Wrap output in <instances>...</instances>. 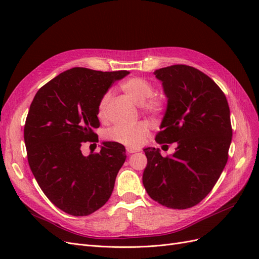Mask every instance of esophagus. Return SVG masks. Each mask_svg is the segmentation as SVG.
I'll return each instance as SVG.
<instances>
[{"label": "esophagus", "instance_id": "obj_1", "mask_svg": "<svg viewBox=\"0 0 259 259\" xmlns=\"http://www.w3.org/2000/svg\"><path fill=\"white\" fill-rule=\"evenodd\" d=\"M126 151L128 152V153H135V152H137V151H139L137 148H132V147H126Z\"/></svg>", "mask_w": 259, "mask_h": 259}]
</instances>
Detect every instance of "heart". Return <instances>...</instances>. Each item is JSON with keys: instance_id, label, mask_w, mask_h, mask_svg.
<instances>
[{"instance_id": "heart-1", "label": "heart", "mask_w": 259, "mask_h": 259, "mask_svg": "<svg viewBox=\"0 0 259 259\" xmlns=\"http://www.w3.org/2000/svg\"><path fill=\"white\" fill-rule=\"evenodd\" d=\"M121 88L136 104L140 105L145 112L158 114L163 111L164 105H165L164 99L160 96H151L153 85L144 77H130L121 84ZM109 99H110V93L108 92L99 101L97 114L101 120L106 117V109ZM147 134L148 126L145 123L117 124L106 132V138L122 145L137 147L144 143Z\"/></svg>"}]
</instances>
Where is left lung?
Returning a JSON list of instances; mask_svg holds the SVG:
<instances>
[{
	"instance_id": "obj_1",
	"label": "left lung",
	"mask_w": 259,
	"mask_h": 259,
	"mask_svg": "<svg viewBox=\"0 0 259 259\" xmlns=\"http://www.w3.org/2000/svg\"><path fill=\"white\" fill-rule=\"evenodd\" d=\"M154 74L167 98L155 142L177 143V148L166 158L159 149H144L148 162L143 184L160 204L189 208L213 189L228 160L232 138L228 101L209 76L193 67L174 65Z\"/></svg>"
}]
</instances>
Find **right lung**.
Segmentation results:
<instances>
[{"label":"right lung","instance_id":"obj_1","mask_svg":"<svg viewBox=\"0 0 259 259\" xmlns=\"http://www.w3.org/2000/svg\"><path fill=\"white\" fill-rule=\"evenodd\" d=\"M130 72L73 68L37 91L23 137L32 174L49 200L65 213L86 216L106 204L126 159L123 145L104 142L98 153L82 154L83 143H97L100 99Z\"/></svg>","mask_w":259,"mask_h":259}]
</instances>
